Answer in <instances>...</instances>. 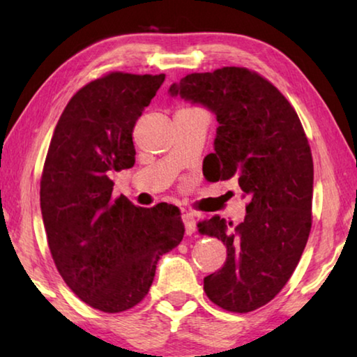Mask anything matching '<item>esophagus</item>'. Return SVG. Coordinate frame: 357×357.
<instances>
[{"instance_id": "1", "label": "esophagus", "mask_w": 357, "mask_h": 357, "mask_svg": "<svg viewBox=\"0 0 357 357\" xmlns=\"http://www.w3.org/2000/svg\"><path fill=\"white\" fill-rule=\"evenodd\" d=\"M183 222H184L187 234H192L193 231H195V228H197L195 214L190 213V211H183Z\"/></svg>"}]
</instances>
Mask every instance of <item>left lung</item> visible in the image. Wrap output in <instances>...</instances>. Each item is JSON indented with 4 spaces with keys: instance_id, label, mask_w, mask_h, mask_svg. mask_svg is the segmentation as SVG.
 I'll return each instance as SVG.
<instances>
[{
    "instance_id": "1",
    "label": "left lung",
    "mask_w": 357,
    "mask_h": 357,
    "mask_svg": "<svg viewBox=\"0 0 357 357\" xmlns=\"http://www.w3.org/2000/svg\"><path fill=\"white\" fill-rule=\"evenodd\" d=\"M168 94L214 114L209 181L234 179L249 198L244 222L213 217L200 231L227 247V261L204 277V291L222 309L245 313L285 287L312 227L313 160L294 108L274 84L244 68L190 74ZM204 172V165H203Z\"/></svg>"
}]
</instances>
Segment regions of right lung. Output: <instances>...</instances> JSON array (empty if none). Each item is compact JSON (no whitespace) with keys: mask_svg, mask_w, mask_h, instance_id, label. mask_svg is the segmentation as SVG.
Listing matches in <instances>:
<instances>
[{"mask_svg":"<svg viewBox=\"0 0 357 357\" xmlns=\"http://www.w3.org/2000/svg\"><path fill=\"white\" fill-rule=\"evenodd\" d=\"M164 80L112 72L88 83L66 105L47 153L40 211L53 261L78 298L107 313L137 305L157 261L184 236L176 206L112 198V173L134 167L132 132Z\"/></svg>","mask_w":357,"mask_h":357,"instance_id":"add662e5","label":"right lung"}]
</instances>
